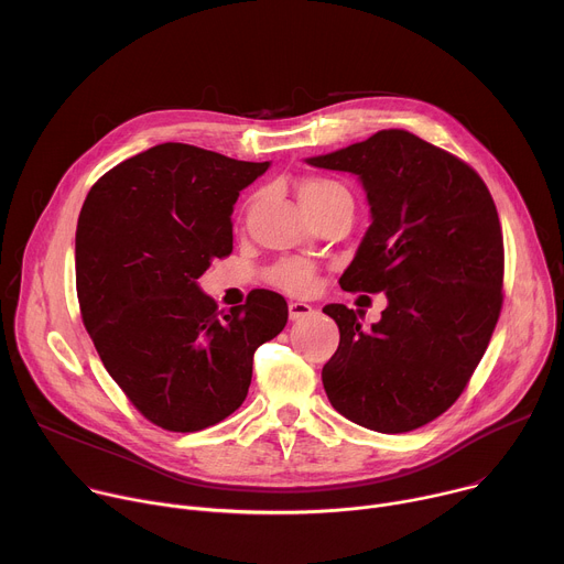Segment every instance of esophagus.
Returning a JSON list of instances; mask_svg holds the SVG:
<instances>
[{
  "label": "esophagus",
  "instance_id": "1",
  "mask_svg": "<svg viewBox=\"0 0 564 564\" xmlns=\"http://www.w3.org/2000/svg\"><path fill=\"white\" fill-rule=\"evenodd\" d=\"M288 312H290V318H292V321H299V318L312 314V305H307V303H303V301H290V303H288Z\"/></svg>",
  "mask_w": 564,
  "mask_h": 564
}]
</instances>
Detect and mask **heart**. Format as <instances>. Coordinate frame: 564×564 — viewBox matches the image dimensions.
Listing matches in <instances>:
<instances>
[{
    "label": "heart",
    "mask_w": 564,
    "mask_h": 564,
    "mask_svg": "<svg viewBox=\"0 0 564 564\" xmlns=\"http://www.w3.org/2000/svg\"><path fill=\"white\" fill-rule=\"evenodd\" d=\"M296 192H299V198H301L305 212H312V209L326 205V203H333L337 198H350L348 189L341 183L324 178V176L303 178L299 183ZM316 274H318L316 265H312L305 259H283L268 270V281L279 290H285L292 294H305L316 285Z\"/></svg>",
    "instance_id": "1"
}]
</instances>
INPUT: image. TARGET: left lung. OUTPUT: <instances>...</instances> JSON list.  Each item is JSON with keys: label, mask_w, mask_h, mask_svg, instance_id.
<instances>
[{"label": "left lung", "mask_w": 564, "mask_h": 564, "mask_svg": "<svg viewBox=\"0 0 564 564\" xmlns=\"http://www.w3.org/2000/svg\"><path fill=\"white\" fill-rule=\"evenodd\" d=\"M307 163L361 178L372 223L339 285L388 296L370 328L346 305L324 307L341 335L321 372L326 394L359 426L415 431L455 404L496 330L505 240L494 196L464 160L401 129Z\"/></svg>", "instance_id": "1"}]
</instances>
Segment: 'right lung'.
Instances as JSON below:
<instances>
[{
  "label": "right lung",
  "instance_id": "add662e5",
  "mask_svg": "<svg viewBox=\"0 0 564 564\" xmlns=\"http://www.w3.org/2000/svg\"><path fill=\"white\" fill-rule=\"evenodd\" d=\"M270 163L194 144H155L109 170L75 231L83 324L127 399L151 424L196 433L248 397L254 352L288 324L281 294L218 310L196 279L231 254L238 192Z\"/></svg>",
  "mask_w": 564,
  "mask_h": 564
}]
</instances>
